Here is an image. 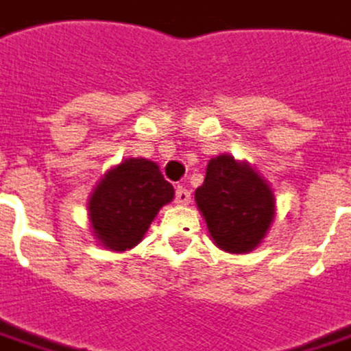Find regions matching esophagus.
<instances>
[{
  "label": "esophagus",
  "mask_w": 351,
  "mask_h": 351,
  "mask_svg": "<svg viewBox=\"0 0 351 351\" xmlns=\"http://www.w3.org/2000/svg\"><path fill=\"white\" fill-rule=\"evenodd\" d=\"M176 202L178 204H189L191 202V193L185 187H178L176 189Z\"/></svg>",
  "instance_id": "34e87169"
}]
</instances>
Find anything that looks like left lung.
<instances>
[{
	"label": "left lung",
	"instance_id": "left-lung-1",
	"mask_svg": "<svg viewBox=\"0 0 351 351\" xmlns=\"http://www.w3.org/2000/svg\"><path fill=\"white\" fill-rule=\"evenodd\" d=\"M214 245L231 254L252 252L275 219V195L248 162L219 154L208 162L206 178L195 191Z\"/></svg>",
	"mask_w": 351,
	"mask_h": 351
}]
</instances>
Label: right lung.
<instances>
[{"label":"right lung","mask_w":351,"mask_h":351,"mask_svg":"<svg viewBox=\"0 0 351 351\" xmlns=\"http://www.w3.org/2000/svg\"><path fill=\"white\" fill-rule=\"evenodd\" d=\"M173 195L156 162L125 158L106 171L89 195L91 233L108 250H130L143 241L158 210Z\"/></svg>","instance_id":"1"}]
</instances>
